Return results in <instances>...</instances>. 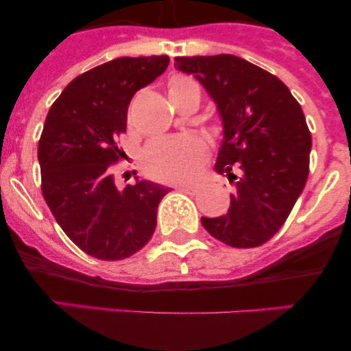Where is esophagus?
Returning <instances> with one entry per match:
<instances>
[{
    "instance_id": "34e87169",
    "label": "esophagus",
    "mask_w": 351,
    "mask_h": 351,
    "mask_svg": "<svg viewBox=\"0 0 351 351\" xmlns=\"http://www.w3.org/2000/svg\"><path fill=\"white\" fill-rule=\"evenodd\" d=\"M178 190L180 192H185V193H195L197 192V186L195 185H180L178 186Z\"/></svg>"
}]
</instances>
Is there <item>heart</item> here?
<instances>
[{
	"label": "heart",
	"instance_id": "heart-1",
	"mask_svg": "<svg viewBox=\"0 0 351 351\" xmlns=\"http://www.w3.org/2000/svg\"><path fill=\"white\" fill-rule=\"evenodd\" d=\"M168 93L169 100L186 93H195L200 97V86L192 77L175 76L169 81ZM204 154L205 146L198 137H168V139L154 141L144 149L143 168L156 180L180 182L192 175Z\"/></svg>",
	"mask_w": 351,
	"mask_h": 351
}]
</instances>
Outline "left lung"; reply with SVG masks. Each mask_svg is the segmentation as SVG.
Returning a JSON list of instances; mask_svg holds the SVG:
<instances>
[{
	"mask_svg": "<svg viewBox=\"0 0 351 351\" xmlns=\"http://www.w3.org/2000/svg\"><path fill=\"white\" fill-rule=\"evenodd\" d=\"M217 105L222 144L215 171L234 182L228 214L202 217L208 234L232 247L261 246L284 226L309 175L311 132L289 88L231 54L175 58Z\"/></svg>",
	"mask_w": 351,
	"mask_h": 351,
	"instance_id": "8db88e82",
	"label": "left lung"
}]
</instances>
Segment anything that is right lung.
I'll use <instances>...</instances> for the list:
<instances>
[{
    "label": "right lung",
    "mask_w": 351,
    "mask_h": 351,
    "mask_svg": "<svg viewBox=\"0 0 351 351\" xmlns=\"http://www.w3.org/2000/svg\"><path fill=\"white\" fill-rule=\"evenodd\" d=\"M168 64V56H149L93 67L67 84L45 119L38 141L42 193L67 238L98 260H123L146 246L169 192L139 178L119 190L113 178L130 100Z\"/></svg>",
    "instance_id": "add662e5"
}]
</instances>
